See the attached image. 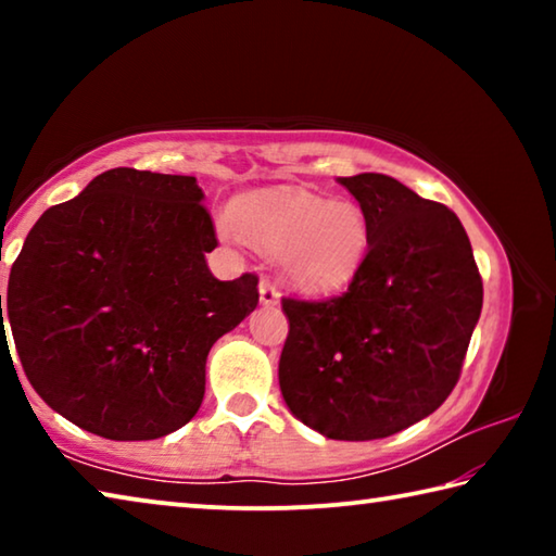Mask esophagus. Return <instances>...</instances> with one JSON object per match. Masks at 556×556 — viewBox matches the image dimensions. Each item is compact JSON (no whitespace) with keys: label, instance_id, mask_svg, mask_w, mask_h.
Instances as JSON below:
<instances>
[{"label":"esophagus","instance_id":"obj_1","mask_svg":"<svg viewBox=\"0 0 556 556\" xmlns=\"http://www.w3.org/2000/svg\"><path fill=\"white\" fill-rule=\"evenodd\" d=\"M260 304L262 306L279 304V291H277L275 281H271V279H262L260 281Z\"/></svg>","mask_w":556,"mask_h":556}]
</instances>
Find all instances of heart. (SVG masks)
<instances>
[{
    "mask_svg": "<svg viewBox=\"0 0 556 556\" xmlns=\"http://www.w3.org/2000/svg\"><path fill=\"white\" fill-rule=\"evenodd\" d=\"M232 223L252 244L279 260L281 277L308 294L351 285L370 250V220L355 201H324L304 188L242 193ZM225 235L232 228L223 225Z\"/></svg>",
    "mask_w": 556,
    "mask_h": 556,
    "instance_id": "1",
    "label": "heart"
}]
</instances>
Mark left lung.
I'll list each match as a JSON object with an SVG mask.
<instances>
[{
  "instance_id": "left-lung-1",
  "label": "left lung",
  "mask_w": 556,
  "mask_h": 556,
  "mask_svg": "<svg viewBox=\"0 0 556 556\" xmlns=\"http://www.w3.org/2000/svg\"><path fill=\"white\" fill-rule=\"evenodd\" d=\"M370 220L365 265L341 296L281 299L279 388L296 419L338 441L397 434L456 388L483 306L454 211L384 174L338 178Z\"/></svg>"
}]
</instances>
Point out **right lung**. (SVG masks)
I'll return each instance as SVG.
<instances>
[{
  "label": "right lung",
  "instance_id": "right-lung-1",
  "mask_svg": "<svg viewBox=\"0 0 556 556\" xmlns=\"http://www.w3.org/2000/svg\"><path fill=\"white\" fill-rule=\"evenodd\" d=\"M203 199L195 176L119 166L26 235L0 316L31 388L75 427L115 441L181 429L213 343L255 312V275L205 265L218 240Z\"/></svg>",
  "mask_w": 556,
  "mask_h": 556
}]
</instances>
